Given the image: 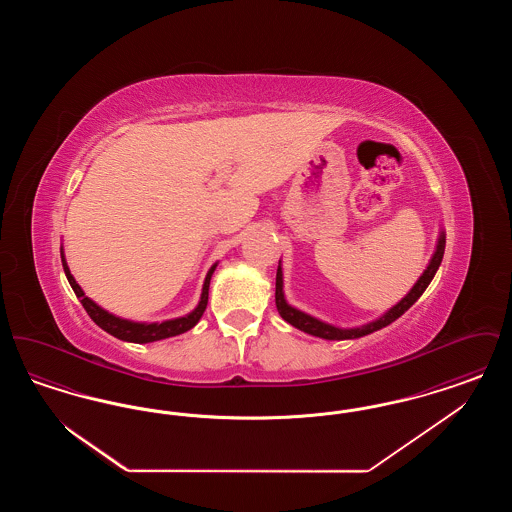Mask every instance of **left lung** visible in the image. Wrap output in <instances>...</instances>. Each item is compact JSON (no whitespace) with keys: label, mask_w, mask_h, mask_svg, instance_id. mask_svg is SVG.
<instances>
[{"label":"left lung","mask_w":512,"mask_h":512,"mask_svg":"<svg viewBox=\"0 0 512 512\" xmlns=\"http://www.w3.org/2000/svg\"><path fill=\"white\" fill-rule=\"evenodd\" d=\"M443 251H445V234L441 232L438 245H436V251H434L428 267L424 270V274L416 280L413 290L407 293L395 307H391L386 315L376 318L374 322L363 324V326H357V328H338V326L326 324V322H322V320L311 317V315L295 309L292 305H288V301L284 297V278H282V267L280 265H278V270H276V309H278L280 317L284 318L286 322H290L297 330H301L305 334H311V336H317V338H322V340H355V338H363L366 334H372V332L388 326L393 320H397L405 311H409L413 307L416 299L424 293V290L428 288V284L432 282V278L436 276L439 265H441V259H443Z\"/></svg>","instance_id":"left-lung-1"}]
</instances>
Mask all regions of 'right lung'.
Segmentation results:
<instances>
[{"mask_svg": "<svg viewBox=\"0 0 512 512\" xmlns=\"http://www.w3.org/2000/svg\"><path fill=\"white\" fill-rule=\"evenodd\" d=\"M61 261H63V268H65V274H67V280L73 288V292L76 293V297L80 299L82 307L86 309V313L90 315V318L98 324L101 330H105L107 334L119 338V340L132 341V343H149V341L165 340V338H172V336H178V334H184L188 332L190 328H194L195 324L199 322V318L203 317L205 313V307H207V301H209V284H211V276L217 268V263L213 267L209 268L207 276H205V282H203V290H201V299L197 303L194 311L186 317L172 318V320H165V322H132V320H126V318L115 317L111 313H107L105 309H101L99 305H96L86 293L82 292V288L76 284V280L71 274V270L67 267V261H65V255L61 251Z\"/></svg>", "mask_w": 512, "mask_h": 512, "instance_id": "right-lung-1", "label": "right lung"}]
</instances>
